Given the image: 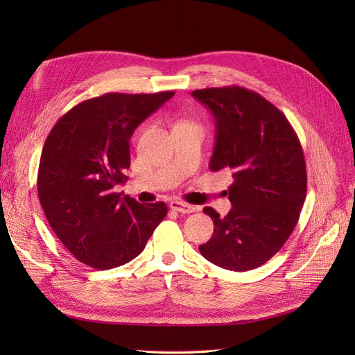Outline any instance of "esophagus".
<instances>
[{
	"label": "esophagus",
	"mask_w": 355,
	"mask_h": 355,
	"mask_svg": "<svg viewBox=\"0 0 355 355\" xmlns=\"http://www.w3.org/2000/svg\"><path fill=\"white\" fill-rule=\"evenodd\" d=\"M170 209L175 210V211H179L182 214H187V213H194L197 209L194 206H191V204H187V202H182V201H171L170 202Z\"/></svg>",
	"instance_id": "1"
}]
</instances>
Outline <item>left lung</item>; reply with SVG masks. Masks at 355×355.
Returning a JSON list of instances; mask_svg holds the SVG:
<instances>
[{"instance_id":"left-lung-1","label":"left lung","mask_w":355,"mask_h":355,"mask_svg":"<svg viewBox=\"0 0 355 355\" xmlns=\"http://www.w3.org/2000/svg\"><path fill=\"white\" fill-rule=\"evenodd\" d=\"M191 94L214 116L210 170L234 178L227 216L202 209L214 231L200 252L225 270H254L282 249L297 223L306 196L302 146L284 114L261 94L239 85Z\"/></svg>"}]
</instances>
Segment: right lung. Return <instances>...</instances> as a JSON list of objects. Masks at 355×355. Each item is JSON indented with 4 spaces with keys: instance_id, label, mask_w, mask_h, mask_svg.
<instances>
[{
    "instance_id": "1",
    "label": "right lung",
    "mask_w": 355,
    "mask_h": 355,
    "mask_svg": "<svg viewBox=\"0 0 355 355\" xmlns=\"http://www.w3.org/2000/svg\"><path fill=\"white\" fill-rule=\"evenodd\" d=\"M175 92L106 93L73 106L51 128L38 168V197L51 230L85 265L111 270L145 249L164 202L115 192L130 167V137Z\"/></svg>"
}]
</instances>
